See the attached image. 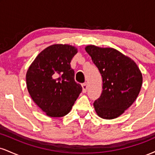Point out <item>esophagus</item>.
<instances>
[{"label": "esophagus", "mask_w": 155, "mask_h": 155, "mask_svg": "<svg viewBox=\"0 0 155 155\" xmlns=\"http://www.w3.org/2000/svg\"><path fill=\"white\" fill-rule=\"evenodd\" d=\"M87 88H88V84L87 83L85 82L82 84V91L84 93H85V92H87Z\"/></svg>", "instance_id": "esophagus-1"}]
</instances>
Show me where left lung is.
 I'll use <instances>...</instances> for the list:
<instances>
[{
  "label": "left lung",
  "instance_id": "left-lung-1",
  "mask_svg": "<svg viewBox=\"0 0 155 155\" xmlns=\"http://www.w3.org/2000/svg\"><path fill=\"white\" fill-rule=\"evenodd\" d=\"M85 50L91 57L103 78V91L93 106L98 117L112 120L120 117L139 94L143 77L131 58L113 48L88 45Z\"/></svg>",
  "mask_w": 155,
  "mask_h": 155
}]
</instances>
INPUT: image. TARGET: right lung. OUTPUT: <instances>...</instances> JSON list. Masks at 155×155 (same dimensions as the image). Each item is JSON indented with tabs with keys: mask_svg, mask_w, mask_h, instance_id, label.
Masks as SVG:
<instances>
[{
	"mask_svg": "<svg viewBox=\"0 0 155 155\" xmlns=\"http://www.w3.org/2000/svg\"><path fill=\"white\" fill-rule=\"evenodd\" d=\"M77 51L68 44H53L39 53L27 71L28 92L47 116L68 114L82 91L70 65Z\"/></svg>",
	"mask_w": 155,
	"mask_h": 155,
	"instance_id": "obj_1",
	"label": "right lung"
}]
</instances>
